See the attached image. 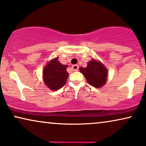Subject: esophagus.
Listing matches in <instances>:
<instances>
[{
  "label": "esophagus",
  "instance_id": "34e87169",
  "mask_svg": "<svg viewBox=\"0 0 146 146\" xmlns=\"http://www.w3.org/2000/svg\"><path fill=\"white\" fill-rule=\"evenodd\" d=\"M78 66L77 64H74V65L72 66V68L73 71H77L78 70Z\"/></svg>",
  "mask_w": 146,
  "mask_h": 146
}]
</instances>
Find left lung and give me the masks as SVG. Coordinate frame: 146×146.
Listing matches in <instances>:
<instances>
[{
  "instance_id": "obj_1",
  "label": "left lung",
  "mask_w": 146,
  "mask_h": 146,
  "mask_svg": "<svg viewBox=\"0 0 146 146\" xmlns=\"http://www.w3.org/2000/svg\"><path fill=\"white\" fill-rule=\"evenodd\" d=\"M79 69L88 84L95 88H101L107 82L108 70L100 61L92 59L86 68L80 67Z\"/></svg>"
}]
</instances>
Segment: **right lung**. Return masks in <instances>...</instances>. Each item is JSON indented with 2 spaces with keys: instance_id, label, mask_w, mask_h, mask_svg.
Returning a JSON list of instances; mask_svg holds the SVG:
<instances>
[{
  "instance_id": "obj_1",
  "label": "right lung",
  "mask_w": 146,
  "mask_h": 146,
  "mask_svg": "<svg viewBox=\"0 0 146 146\" xmlns=\"http://www.w3.org/2000/svg\"><path fill=\"white\" fill-rule=\"evenodd\" d=\"M67 67V65H63L58 61V58L52 60L45 66L43 79L50 90L56 91L65 85L69 76L66 70Z\"/></svg>"
}]
</instances>
